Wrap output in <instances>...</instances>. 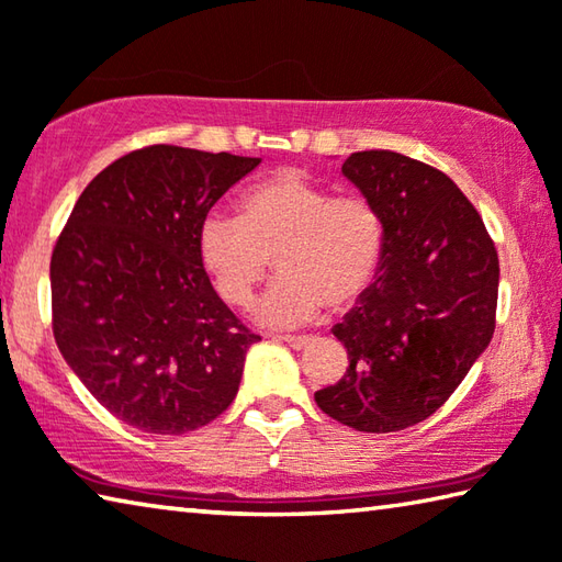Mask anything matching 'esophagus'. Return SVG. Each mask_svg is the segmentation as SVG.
Listing matches in <instances>:
<instances>
[{
    "mask_svg": "<svg viewBox=\"0 0 562 562\" xmlns=\"http://www.w3.org/2000/svg\"><path fill=\"white\" fill-rule=\"evenodd\" d=\"M276 338L286 342V346L293 348V350H303V348L311 346V338L308 336H276Z\"/></svg>",
    "mask_w": 562,
    "mask_h": 562,
    "instance_id": "1",
    "label": "esophagus"
}]
</instances>
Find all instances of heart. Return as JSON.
I'll use <instances>...</instances> for the list:
<instances>
[{
  "label": "heart",
  "instance_id": "b5f03b06",
  "mask_svg": "<svg viewBox=\"0 0 562 562\" xmlns=\"http://www.w3.org/2000/svg\"><path fill=\"white\" fill-rule=\"evenodd\" d=\"M385 246L378 206L360 194H336L293 167L276 170L244 192L239 216L210 212L196 229V256L214 291L234 308L279 269L256 306L266 326L313 321L342 311L375 279Z\"/></svg>",
  "mask_w": 562,
  "mask_h": 562
}]
</instances>
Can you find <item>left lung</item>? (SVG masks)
Here are the masks:
<instances>
[{"instance_id": "8db88e82", "label": "left lung", "mask_w": 562, "mask_h": 562, "mask_svg": "<svg viewBox=\"0 0 562 562\" xmlns=\"http://www.w3.org/2000/svg\"><path fill=\"white\" fill-rule=\"evenodd\" d=\"M342 175L378 206L385 246L375 283L333 326L350 366L316 402L340 425L385 435L435 415L494 338L498 254L437 167L366 150Z\"/></svg>"}]
</instances>
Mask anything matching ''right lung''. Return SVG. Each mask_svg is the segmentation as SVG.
I'll return each mask as SVG.
<instances>
[{"mask_svg":"<svg viewBox=\"0 0 562 562\" xmlns=\"http://www.w3.org/2000/svg\"><path fill=\"white\" fill-rule=\"evenodd\" d=\"M261 160L150 145L98 172L52 254V326L78 380L150 435L210 425L261 340L216 296L196 256L214 202Z\"/></svg>","mask_w":562,"mask_h":562,"instance_id":"right-lung-1","label":"right lung"}]
</instances>
